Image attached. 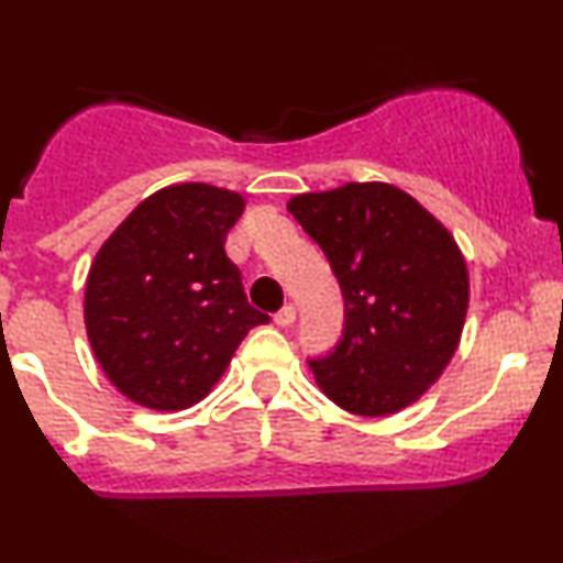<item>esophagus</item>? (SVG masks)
<instances>
[{"mask_svg": "<svg viewBox=\"0 0 563 563\" xmlns=\"http://www.w3.org/2000/svg\"><path fill=\"white\" fill-rule=\"evenodd\" d=\"M275 322H277V325H283V328L294 325V322H296V307H294V303H286V307H283L280 312L275 314Z\"/></svg>", "mask_w": 563, "mask_h": 563, "instance_id": "34e87169", "label": "esophagus"}]
</instances>
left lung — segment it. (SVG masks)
<instances>
[{
	"mask_svg": "<svg viewBox=\"0 0 563 563\" xmlns=\"http://www.w3.org/2000/svg\"><path fill=\"white\" fill-rule=\"evenodd\" d=\"M288 211L325 251L344 294L339 346L309 363L322 394L365 418L418 402L466 325L468 267L452 232L389 183L299 192Z\"/></svg>",
	"mask_w": 563,
	"mask_h": 563,
	"instance_id": "obj_1",
	"label": "left lung"
}]
</instances>
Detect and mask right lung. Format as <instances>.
Segmentation results:
<instances>
[{
  "label": "right lung",
  "mask_w": 563,
  "mask_h": 563,
  "mask_svg": "<svg viewBox=\"0 0 563 563\" xmlns=\"http://www.w3.org/2000/svg\"><path fill=\"white\" fill-rule=\"evenodd\" d=\"M243 209L228 187H161L97 251L84 325L102 373L134 405L174 412L200 402L245 333L269 322L224 254Z\"/></svg>",
  "instance_id": "add662e5"
}]
</instances>
